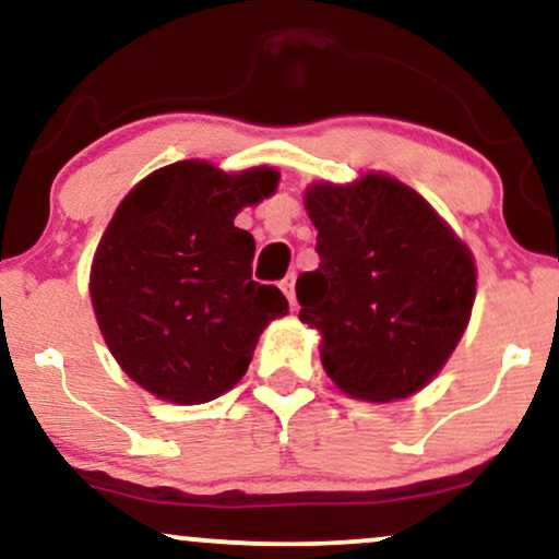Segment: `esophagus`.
Masks as SVG:
<instances>
[{
  "mask_svg": "<svg viewBox=\"0 0 559 559\" xmlns=\"http://www.w3.org/2000/svg\"><path fill=\"white\" fill-rule=\"evenodd\" d=\"M294 284H297V278H294V273L286 275V278L281 281V292L286 294V299L292 301V305H294V301H297V297H294Z\"/></svg>",
  "mask_w": 559,
  "mask_h": 559,
  "instance_id": "obj_1",
  "label": "esophagus"
}]
</instances>
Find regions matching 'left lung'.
Returning <instances> with one entry per match:
<instances>
[{
	"label": "left lung",
	"mask_w": 559,
	"mask_h": 559,
	"mask_svg": "<svg viewBox=\"0 0 559 559\" xmlns=\"http://www.w3.org/2000/svg\"><path fill=\"white\" fill-rule=\"evenodd\" d=\"M305 207L320 265L297 278L299 320L323 336L325 373L365 402L420 391L471 320V249L418 191L383 173L312 183Z\"/></svg>",
	"instance_id": "1"
}]
</instances>
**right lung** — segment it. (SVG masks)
I'll list each match as a JSON object with an SVG mask.
<instances>
[{
  "mask_svg": "<svg viewBox=\"0 0 559 559\" xmlns=\"http://www.w3.org/2000/svg\"><path fill=\"white\" fill-rule=\"evenodd\" d=\"M275 186L273 168L228 176L183 159L146 176L115 210L88 292L112 357L141 389L176 404L226 394L262 329L288 312L278 288L252 281L254 239L234 226Z\"/></svg>",
  "mask_w": 559,
  "mask_h": 559,
  "instance_id": "right-lung-1",
  "label": "right lung"
}]
</instances>
